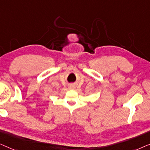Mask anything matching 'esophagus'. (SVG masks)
<instances>
[{
  "label": "esophagus",
  "mask_w": 150,
  "mask_h": 150,
  "mask_svg": "<svg viewBox=\"0 0 150 150\" xmlns=\"http://www.w3.org/2000/svg\"><path fill=\"white\" fill-rule=\"evenodd\" d=\"M70 87L73 88V87H74V86H73V85H71V86H70Z\"/></svg>",
  "instance_id": "obj_1"
}]
</instances>
